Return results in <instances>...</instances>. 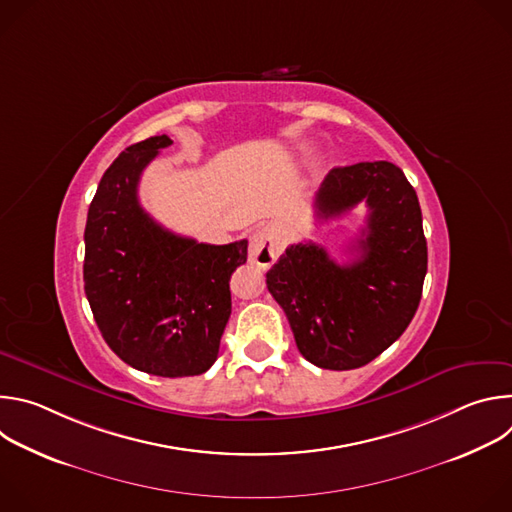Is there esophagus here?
I'll return each instance as SVG.
<instances>
[{"label": "esophagus", "instance_id": "34e87169", "mask_svg": "<svg viewBox=\"0 0 512 512\" xmlns=\"http://www.w3.org/2000/svg\"><path fill=\"white\" fill-rule=\"evenodd\" d=\"M279 257V247L269 233V229H259L251 235V245H249V259L251 263L267 269L271 267Z\"/></svg>", "mask_w": 512, "mask_h": 512}]
</instances>
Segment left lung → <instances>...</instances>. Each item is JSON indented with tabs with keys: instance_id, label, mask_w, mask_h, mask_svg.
<instances>
[{
	"instance_id": "8db88e82",
	"label": "left lung",
	"mask_w": 512,
	"mask_h": 512,
	"mask_svg": "<svg viewBox=\"0 0 512 512\" xmlns=\"http://www.w3.org/2000/svg\"><path fill=\"white\" fill-rule=\"evenodd\" d=\"M369 206L358 257L338 265L324 247L298 243L267 271L298 350L320 369L350 371L387 350L413 320L427 273V243L413 186L391 162L334 168L316 194L318 218Z\"/></svg>"
}]
</instances>
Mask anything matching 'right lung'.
Returning a JSON list of instances; mask_svg holds the SVG:
<instances>
[{"label":"right lung","instance_id":"right-lung-1","mask_svg":"<svg viewBox=\"0 0 512 512\" xmlns=\"http://www.w3.org/2000/svg\"><path fill=\"white\" fill-rule=\"evenodd\" d=\"M168 145V135L133 143L103 174L87 214L83 279L109 348L137 371L176 379L214 364L247 241L198 243L141 208V172Z\"/></svg>","mask_w":512,"mask_h":512}]
</instances>
